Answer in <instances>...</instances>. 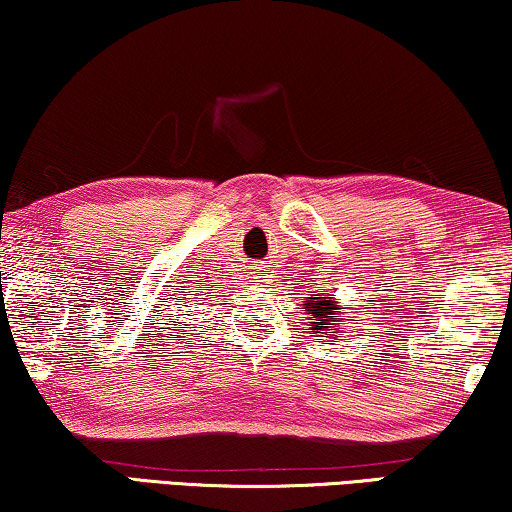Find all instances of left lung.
I'll return each mask as SVG.
<instances>
[{
	"label": "left lung",
	"mask_w": 512,
	"mask_h": 512,
	"mask_svg": "<svg viewBox=\"0 0 512 512\" xmlns=\"http://www.w3.org/2000/svg\"><path fill=\"white\" fill-rule=\"evenodd\" d=\"M332 309H337V305L332 300H328V298H311V300H307V314H311V335H316L318 330H328V328H332V314H335V311Z\"/></svg>",
	"instance_id": "left-lung-1"
}]
</instances>
